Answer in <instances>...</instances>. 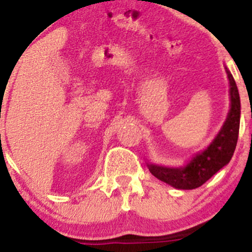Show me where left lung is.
<instances>
[{
    "instance_id": "obj_1",
    "label": "left lung",
    "mask_w": 252,
    "mask_h": 252,
    "mask_svg": "<svg viewBox=\"0 0 252 252\" xmlns=\"http://www.w3.org/2000/svg\"><path fill=\"white\" fill-rule=\"evenodd\" d=\"M229 79L230 110L227 119L210 146L197 152L191 161L183 167H164L147 164L152 175L175 189L191 190L201 187L213 174L229 163L238 142L240 126V97L232 73L225 68Z\"/></svg>"
}]
</instances>
